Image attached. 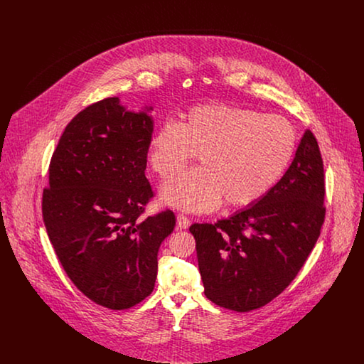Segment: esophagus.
<instances>
[{"label":"esophagus","instance_id":"34e87169","mask_svg":"<svg viewBox=\"0 0 364 364\" xmlns=\"http://www.w3.org/2000/svg\"><path fill=\"white\" fill-rule=\"evenodd\" d=\"M190 218L184 214H177V228L178 229H188L190 228Z\"/></svg>","mask_w":364,"mask_h":364}]
</instances>
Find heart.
Masks as SVG:
<instances>
[{
	"mask_svg": "<svg viewBox=\"0 0 364 364\" xmlns=\"http://www.w3.org/2000/svg\"><path fill=\"white\" fill-rule=\"evenodd\" d=\"M297 146L285 117L230 105L195 106L183 122H162L150 139L149 159L158 176L178 172L199 156L200 168L162 186L166 203L188 211L252 205L288 169Z\"/></svg>",
	"mask_w": 364,
	"mask_h": 364,
	"instance_id": "obj_1",
	"label": "heart"
}]
</instances>
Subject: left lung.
Wrapping results in <instances>:
<instances>
[{"instance_id":"left-lung-1","label":"left lung","mask_w":364,"mask_h":364,"mask_svg":"<svg viewBox=\"0 0 364 364\" xmlns=\"http://www.w3.org/2000/svg\"><path fill=\"white\" fill-rule=\"evenodd\" d=\"M323 199V161L307 129L291 166L262 199L215 224L191 225L206 297L237 312L277 297L319 237Z\"/></svg>"}]
</instances>
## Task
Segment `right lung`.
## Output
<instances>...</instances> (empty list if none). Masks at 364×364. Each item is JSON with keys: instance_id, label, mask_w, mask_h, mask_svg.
Segmentation results:
<instances>
[{"instance_id": "obj_1", "label": "right lung", "mask_w": 364, "mask_h": 364, "mask_svg": "<svg viewBox=\"0 0 364 364\" xmlns=\"http://www.w3.org/2000/svg\"><path fill=\"white\" fill-rule=\"evenodd\" d=\"M153 107L129 112L119 97L77 113L53 153L42 213L70 281L110 310L153 292L158 250L176 225L166 210L140 220L153 190L146 178Z\"/></svg>"}]
</instances>
